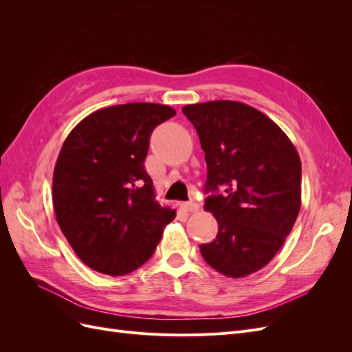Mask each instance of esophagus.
I'll return each mask as SVG.
<instances>
[{"label": "esophagus", "instance_id": "esophagus-1", "mask_svg": "<svg viewBox=\"0 0 352 352\" xmlns=\"http://www.w3.org/2000/svg\"><path fill=\"white\" fill-rule=\"evenodd\" d=\"M180 208L186 212H197L199 210V204L195 201H188V202H182V204H180Z\"/></svg>", "mask_w": 352, "mask_h": 352}]
</instances>
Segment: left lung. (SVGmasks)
I'll use <instances>...</instances> for the list:
<instances>
[{"label":"left lung","instance_id":"1","mask_svg":"<svg viewBox=\"0 0 352 352\" xmlns=\"http://www.w3.org/2000/svg\"><path fill=\"white\" fill-rule=\"evenodd\" d=\"M206 153V211L216 217L214 241L202 257L228 278H245L270 263L301 208V160L267 116L238 101L182 109ZM221 188L223 193H219Z\"/></svg>","mask_w":352,"mask_h":352}]
</instances>
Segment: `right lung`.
Here are the masks:
<instances>
[{"label":"right lung","mask_w":352,"mask_h":352,"mask_svg":"<svg viewBox=\"0 0 352 352\" xmlns=\"http://www.w3.org/2000/svg\"><path fill=\"white\" fill-rule=\"evenodd\" d=\"M176 114L129 102L91 113L73 127L52 176L63 235L95 272L127 274L150 260L176 211L155 201L144 162L154 127Z\"/></svg>","instance_id":"1"}]
</instances>
